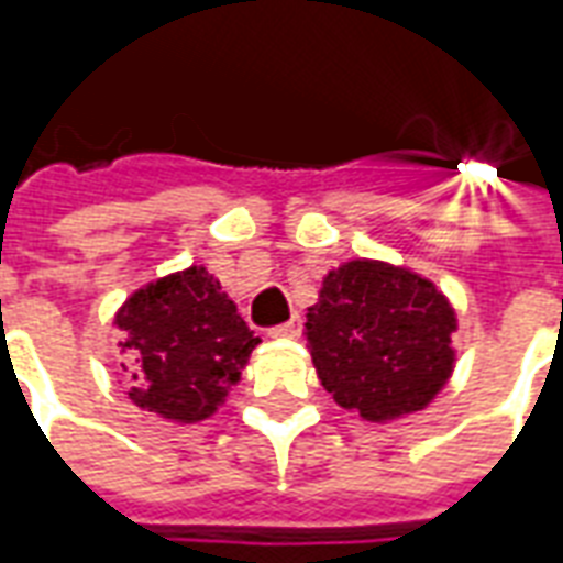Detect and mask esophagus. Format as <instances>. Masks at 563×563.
I'll return each instance as SVG.
<instances>
[{
    "label": "esophagus",
    "instance_id": "34e87169",
    "mask_svg": "<svg viewBox=\"0 0 563 563\" xmlns=\"http://www.w3.org/2000/svg\"><path fill=\"white\" fill-rule=\"evenodd\" d=\"M271 338H298L301 334V317H292L289 322H283L277 329L268 331Z\"/></svg>",
    "mask_w": 563,
    "mask_h": 563
}]
</instances>
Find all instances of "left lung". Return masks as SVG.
<instances>
[{
    "label": "left lung",
    "instance_id": "8db88e82",
    "mask_svg": "<svg viewBox=\"0 0 563 563\" xmlns=\"http://www.w3.org/2000/svg\"><path fill=\"white\" fill-rule=\"evenodd\" d=\"M455 310L434 283L377 258L329 271L305 322L319 383L367 422L434 401L455 367Z\"/></svg>",
    "mask_w": 563,
    "mask_h": 563
}]
</instances>
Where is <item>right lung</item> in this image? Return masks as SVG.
<instances>
[{
	"mask_svg": "<svg viewBox=\"0 0 563 563\" xmlns=\"http://www.w3.org/2000/svg\"><path fill=\"white\" fill-rule=\"evenodd\" d=\"M114 325L123 331L129 401L172 422L217 413L258 343L201 265L141 286L117 310Z\"/></svg>",
	"mask_w": 563,
	"mask_h": 563,
	"instance_id": "right-lung-1",
	"label": "right lung"
}]
</instances>
